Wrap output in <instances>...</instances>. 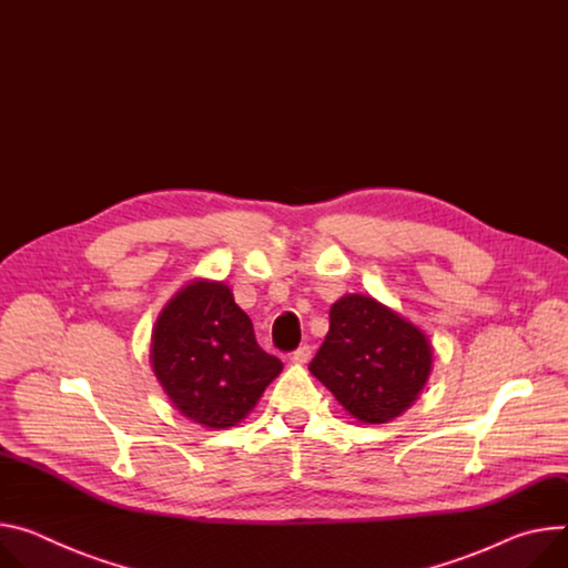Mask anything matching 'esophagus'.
Returning <instances> with one entry per match:
<instances>
[{
	"instance_id": "34e87169",
	"label": "esophagus",
	"mask_w": 568,
	"mask_h": 568,
	"mask_svg": "<svg viewBox=\"0 0 568 568\" xmlns=\"http://www.w3.org/2000/svg\"><path fill=\"white\" fill-rule=\"evenodd\" d=\"M291 361H293V363H297V365L308 363V361H311V347H308V345L297 347V349L291 354Z\"/></svg>"
}]
</instances>
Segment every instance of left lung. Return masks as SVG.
Returning a JSON list of instances; mask_svg holds the SVG:
<instances>
[{"instance_id":"1","label":"left lung","mask_w":568,"mask_h":568,"mask_svg":"<svg viewBox=\"0 0 568 568\" xmlns=\"http://www.w3.org/2000/svg\"><path fill=\"white\" fill-rule=\"evenodd\" d=\"M311 374L363 424L406 413L433 369L428 336L372 295L347 293L329 308V332Z\"/></svg>"}]
</instances>
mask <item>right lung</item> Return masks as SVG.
<instances>
[{"mask_svg": "<svg viewBox=\"0 0 568 568\" xmlns=\"http://www.w3.org/2000/svg\"><path fill=\"white\" fill-rule=\"evenodd\" d=\"M149 356L171 406L212 430L236 426L284 367L257 345L232 288L205 277L164 304Z\"/></svg>", "mask_w": 568, "mask_h": 568, "instance_id": "obj_1", "label": "right lung"}]
</instances>
